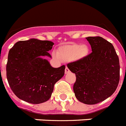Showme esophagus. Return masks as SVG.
<instances>
[{"label":"esophagus","instance_id":"34e87169","mask_svg":"<svg viewBox=\"0 0 126 126\" xmlns=\"http://www.w3.org/2000/svg\"><path fill=\"white\" fill-rule=\"evenodd\" d=\"M69 69H68V67H66V69H65V73H66V74H67V73H68L69 72Z\"/></svg>","mask_w":126,"mask_h":126}]
</instances>
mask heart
<instances>
[{"mask_svg": "<svg viewBox=\"0 0 126 126\" xmlns=\"http://www.w3.org/2000/svg\"><path fill=\"white\" fill-rule=\"evenodd\" d=\"M89 53V48L86 45L71 44L64 45L58 49V55L56 52H53V55L55 58L59 57L65 61L79 60L86 57Z\"/></svg>", "mask_w": 126, "mask_h": 126, "instance_id": "1", "label": "heart"}]
</instances>
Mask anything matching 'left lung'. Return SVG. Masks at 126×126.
Masks as SVG:
<instances>
[{
  "instance_id": "1",
  "label": "left lung",
  "mask_w": 126,
  "mask_h": 126,
  "mask_svg": "<svg viewBox=\"0 0 126 126\" xmlns=\"http://www.w3.org/2000/svg\"><path fill=\"white\" fill-rule=\"evenodd\" d=\"M92 52L81 60L68 64L76 75L73 85L75 97L79 101L94 105L110 97L120 80L119 58L114 47L104 38H86Z\"/></svg>"
}]
</instances>
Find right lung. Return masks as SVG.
Instances as JSON below:
<instances>
[{
    "label": "right lung",
    "mask_w": 126,
    "mask_h": 126,
    "mask_svg": "<svg viewBox=\"0 0 126 126\" xmlns=\"http://www.w3.org/2000/svg\"><path fill=\"white\" fill-rule=\"evenodd\" d=\"M54 43L32 38L17 42L10 50L6 77L11 89L19 99L32 104L50 99L54 85L64 75L65 66L55 68L44 57Z\"/></svg>",
    "instance_id": "right-lung-1"
}]
</instances>
